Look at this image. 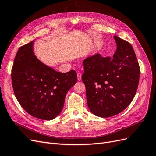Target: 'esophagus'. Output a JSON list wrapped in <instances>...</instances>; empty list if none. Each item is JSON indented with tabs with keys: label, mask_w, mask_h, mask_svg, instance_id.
Returning a JSON list of instances; mask_svg holds the SVG:
<instances>
[{
	"label": "esophagus",
	"mask_w": 156,
	"mask_h": 156,
	"mask_svg": "<svg viewBox=\"0 0 156 156\" xmlns=\"http://www.w3.org/2000/svg\"><path fill=\"white\" fill-rule=\"evenodd\" d=\"M81 77H82V74L81 73H77V79L79 80V81H81Z\"/></svg>",
	"instance_id": "obj_1"
}]
</instances>
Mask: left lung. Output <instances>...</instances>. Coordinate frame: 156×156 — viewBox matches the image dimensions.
Masks as SVG:
<instances>
[{"mask_svg": "<svg viewBox=\"0 0 156 156\" xmlns=\"http://www.w3.org/2000/svg\"><path fill=\"white\" fill-rule=\"evenodd\" d=\"M114 37L117 49L113 57L96 54L83 61L82 80L88 108L103 118L123 111L133 100L139 82L140 70L133 47Z\"/></svg>", "mask_w": 156, "mask_h": 156, "instance_id": "1", "label": "left lung"}]
</instances>
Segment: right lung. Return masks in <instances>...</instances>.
Wrapping results in <instances>:
<instances>
[{"instance_id":"add662e5","label":"right lung","mask_w":156,"mask_h":156,"mask_svg":"<svg viewBox=\"0 0 156 156\" xmlns=\"http://www.w3.org/2000/svg\"><path fill=\"white\" fill-rule=\"evenodd\" d=\"M34 40L20 47L12 68L14 94L21 107L31 116L50 120L64 107L69 90L77 83L75 70L58 72L34 55Z\"/></svg>"}]
</instances>
